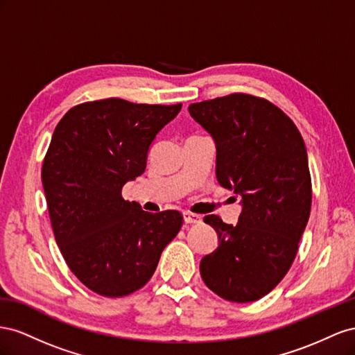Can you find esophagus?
Wrapping results in <instances>:
<instances>
[{
    "mask_svg": "<svg viewBox=\"0 0 355 355\" xmlns=\"http://www.w3.org/2000/svg\"><path fill=\"white\" fill-rule=\"evenodd\" d=\"M183 217H184V221L187 223V225H199V223L202 221V217L199 214H193V212H190V211H184Z\"/></svg>",
    "mask_w": 355,
    "mask_h": 355,
    "instance_id": "esophagus-1",
    "label": "esophagus"
}]
</instances>
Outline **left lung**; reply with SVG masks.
Segmentation results:
<instances>
[{"label": "left lung", "instance_id": "8db88e82", "mask_svg": "<svg viewBox=\"0 0 355 355\" xmlns=\"http://www.w3.org/2000/svg\"><path fill=\"white\" fill-rule=\"evenodd\" d=\"M217 147L220 186L241 196L236 226L218 216V247L200 260V277L220 297L247 303L286 277L311 212L308 153L293 120L265 98L230 94L189 105Z\"/></svg>", "mask_w": 355, "mask_h": 355}]
</instances>
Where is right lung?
Masks as SVG:
<instances>
[{
  "label": "right lung",
  "instance_id": "obj_1",
  "mask_svg": "<svg viewBox=\"0 0 355 355\" xmlns=\"http://www.w3.org/2000/svg\"><path fill=\"white\" fill-rule=\"evenodd\" d=\"M180 110L108 98L73 107L55 128L42 168L50 223L71 272L101 296L144 287L183 226L180 211L153 214L121 196Z\"/></svg>",
  "mask_w": 355,
  "mask_h": 355
}]
</instances>
